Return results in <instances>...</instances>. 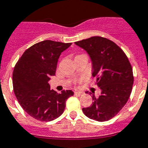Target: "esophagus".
Returning a JSON list of instances; mask_svg holds the SVG:
<instances>
[{"label": "esophagus", "mask_w": 148, "mask_h": 148, "mask_svg": "<svg viewBox=\"0 0 148 148\" xmlns=\"http://www.w3.org/2000/svg\"><path fill=\"white\" fill-rule=\"evenodd\" d=\"M74 94H75V95H79V96H80V95H84V92H80V91H75L74 92Z\"/></svg>", "instance_id": "obj_1"}]
</instances>
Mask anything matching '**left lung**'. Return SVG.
<instances>
[{
    "label": "left lung",
    "mask_w": 148,
    "mask_h": 148,
    "mask_svg": "<svg viewBox=\"0 0 148 148\" xmlns=\"http://www.w3.org/2000/svg\"><path fill=\"white\" fill-rule=\"evenodd\" d=\"M74 43L88 53L92 74L101 90L99 97L92 93V105L82 110L92 120L108 121L118 114L131 94L134 77L130 61L116 43L107 38L95 36Z\"/></svg>",
    "instance_id": "8db88e82"
}]
</instances>
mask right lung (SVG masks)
<instances>
[{
    "instance_id": "obj_1",
    "label": "right lung",
    "mask_w": 148,
    "mask_h": 148,
    "mask_svg": "<svg viewBox=\"0 0 148 148\" xmlns=\"http://www.w3.org/2000/svg\"><path fill=\"white\" fill-rule=\"evenodd\" d=\"M71 45L49 40L39 42L26 49L15 65V95L23 110L36 120L49 122L58 118L64 112L67 99L74 95L71 90L57 93L49 84L61 53Z\"/></svg>"
}]
</instances>
